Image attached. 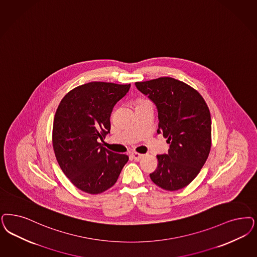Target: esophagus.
Returning a JSON list of instances; mask_svg holds the SVG:
<instances>
[{
    "label": "esophagus",
    "instance_id": "34e87169",
    "mask_svg": "<svg viewBox=\"0 0 257 257\" xmlns=\"http://www.w3.org/2000/svg\"><path fill=\"white\" fill-rule=\"evenodd\" d=\"M142 157H143V155H142V154L137 153V152H134V153L131 154V158L135 160H140L142 159Z\"/></svg>",
    "mask_w": 257,
    "mask_h": 257
}]
</instances>
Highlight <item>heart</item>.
I'll list each match as a JSON object with an SVG mask.
<instances>
[{"mask_svg": "<svg viewBox=\"0 0 257 257\" xmlns=\"http://www.w3.org/2000/svg\"><path fill=\"white\" fill-rule=\"evenodd\" d=\"M146 101H148V100H146V99H144V98H138L137 99V104H140V103H142V102H146Z\"/></svg>", "mask_w": 257, "mask_h": 257, "instance_id": "obj_1", "label": "heart"}]
</instances>
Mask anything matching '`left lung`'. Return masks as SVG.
Wrapping results in <instances>:
<instances>
[{"label": "left lung", "instance_id": "left-lung-1", "mask_svg": "<svg viewBox=\"0 0 257 257\" xmlns=\"http://www.w3.org/2000/svg\"><path fill=\"white\" fill-rule=\"evenodd\" d=\"M159 112L158 133L170 144L168 154L158 155L152 181L167 191L189 185L203 167L212 145V121L202 96L183 81L162 77L136 82Z\"/></svg>", "mask_w": 257, "mask_h": 257}]
</instances>
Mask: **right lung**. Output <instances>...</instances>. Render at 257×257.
<instances>
[{
    "label": "right lung",
    "instance_id": "right-lung-1",
    "mask_svg": "<svg viewBox=\"0 0 257 257\" xmlns=\"http://www.w3.org/2000/svg\"><path fill=\"white\" fill-rule=\"evenodd\" d=\"M130 84L92 81L68 92L54 116L52 143L57 161L73 185L91 195L116 182L128 156L98 142L110 132V116Z\"/></svg>",
    "mask_w": 257,
    "mask_h": 257
}]
</instances>
